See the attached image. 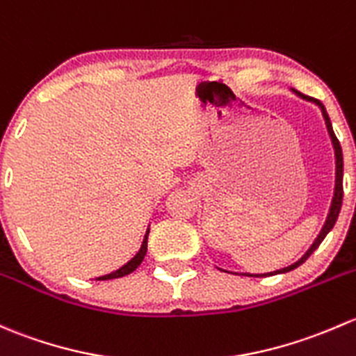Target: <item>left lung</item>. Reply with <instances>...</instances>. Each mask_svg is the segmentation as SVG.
Here are the masks:
<instances>
[{
    "label": "left lung",
    "instance_id": "left-lung-1",
    "mask_svg": "<svg viewBox=\"0 0 356 356\" xmlns=\"http://www.w3.org/2000/svg\"><path fill=\"white\" fill-rule=\"evenodd\" d=\"M293 93L297 97H300V99L307 100V102H312L316 104L317 107H319L321 112H323V118H324V122H326V128H327V133H329V138H331V143H332V148H334V159H336V179H334V196H332V201H331V208H329V213H327V218H326V223H324L323 228H321L319 235L316 237V241H314V244L309 247V250L304 254V256L300 257V259L297 261V263L290 264V266L286 268H282V269H276V271H271V273H263V275H254V273H241V275L244 276H256V278H261V276H271V275H282V273H288L291 271V269L298 268L302 263H305L307 257L310 256V254L314 252V250L319 247L321 242L324 241V237L329 234V232L332 230V227H334L336 220H338V215H339V209H341V203H343V152H341V145H339L338 138H336L334 131H332V124H331V119H329L327 112H326V107L323 106V104L319 102V100L316 99H310V97H305L302 95L300 92H297V90H293ZM230 273V271H227Z\"/></svg>",
    "mask_w": 356,
    "mask_h": 356
}]
</instances>
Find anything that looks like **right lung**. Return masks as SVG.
Wrapping results in <instances>:
<instances>
[{
    "instance_id": "add662e5",
    "label": "right lung",
    "mask_w": 356,
    "mask_h": 356,
    "mask_svg": "<svg viewBox=\"0 0 356 356\" xmlns=\"http://www.w3.org/2000/svg\"><path fill=\"white\" fill-rule=\"evenodd\" d=\"M148 234H149V228H147V234H145V238H143V242H141V247H140V250H138V254H136V256L133 257V259L129 261V263H126L124 266H122V268H119L118 271H112L111 275H104V276H99V278H95V280H99V282H104V280L122 278V276H126V275H129V273H133L134 269H136L138 266H140V264H141V261L145 259V256H147V247H148Z\"/></svg>"
}]
</instances>
